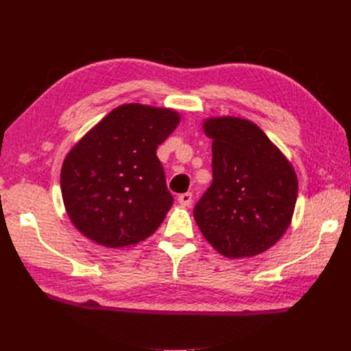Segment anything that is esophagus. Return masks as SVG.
<instances>
[{
	"instance_id": "34e87169",
	"label": "esophagus",
	"mask_w": 351,
	"mask_h": 351,
	"mask_svg": "<svg viewBox=\"0 0 351 351\" xmlns=\"http://www.w3.org/2000/svg\"><path fill=\"white\" fill-rule=\"evenodd\" d=\"M193 200L191 193H182V195L178 196V202H180L182 206H189Z\"/></svg>"
}]
</instances>
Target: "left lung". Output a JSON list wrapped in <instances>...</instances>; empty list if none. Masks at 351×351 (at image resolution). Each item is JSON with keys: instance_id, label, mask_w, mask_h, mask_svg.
<instances>
[{"instance_id": "obj_1", "label": "left lung", "mask_w": 351, "mask_h": 351, "mask_svg": "<svg viewBox=\"0 0 351 351\" xmlns=\"http://www.w3.org/2000/svg\"><path fill=\"white\" fill-rule=\"evenodd\" d=\"M213 184L195 206L205 240L226 258H250L270 249L293 220L295 170L280 149L249 119L208 117Z\"/></svg>"}]
</instances>
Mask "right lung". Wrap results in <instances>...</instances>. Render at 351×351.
Returning a JSON list of instances; mask_svg holds the SVG:
<instances>
[{"label": "right lung", "mask_w": 351, "mask_h": 351, "mask_svg": "<svg viewBox=\"0 0 351 351\" xmlns=\"http://www.w3.org/2000/svg\"><path fill=\"white\" fill-rule=\"evenodd\" d=\"M181 122L173 108L123 104L66 155L63 204L88 240L130 247L151 237L173 205L156 147Z\"/></svg>", "instance_id": "right-lung-1"}]
</instances>
